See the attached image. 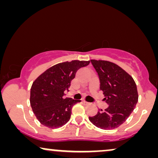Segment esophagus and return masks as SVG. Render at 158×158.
I'll return each mask as SVG.
<instances>
[{
  "label": "esophagus",
  "mask_w": 158,
  "mask_h": 158,
  "mask_svg": "<svg viewBox=\"0 0 158 158\" xmlns=\"http://www.w3.org/2000/svg\"><path fill=\"white\" fill-rule=\"evenodd\" d=\"M82 102H83L84 104H85V105H87V104H88V102H86V101H82Z\"/></svg>",
  "instance_id": "34e87169"
}]
</instances>
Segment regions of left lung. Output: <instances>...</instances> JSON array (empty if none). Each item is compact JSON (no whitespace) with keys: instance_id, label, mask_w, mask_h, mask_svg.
Wrapping results in <instances>:
<instances>
[{"instance_id":"8db88e82","label":"left lung","mask_w":158,"mask_h":158,"mask_svg":"<svg viewBox=\"0 0 158 158\" xmlns=\"http://www.w3.org/2000/svg\"><path fill=\"white\" fill-rule=\"evenodd\" d=\"M98 73L100 90L109 107L89 116L90 122L102 129H114L122 125L133 111L138 101L137 85L132 77L113 62L90 60Z\"/></svg>"}]
</instances>
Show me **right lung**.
I'll return each mask as SVG.
<instances>
[{
	"mask_svg": "<svg viewBox=\"0 0 158 158\" xmlns=\"http://www.w3.org/2000/svg\"><path fill=\"white\" fill-rule=\"evenodd\" d=\"M89 63L79 60L58 63L34 81L30 91V104L42 125L57 129L70 120L73 106L81 101L64 98V92L68 90L77 71Z\"/></svg>",
	"mask_w": 158,
	"mask_h": 158,
	"instance_id": "right-lung-1",
	"label": "right lung"
}]
</instances>
